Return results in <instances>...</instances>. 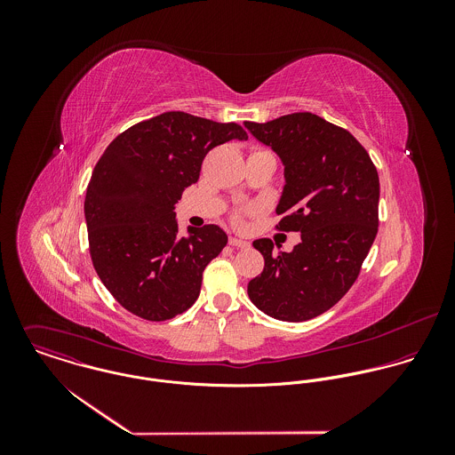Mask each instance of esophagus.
I'll return each instance as SVG.
<instances>
[{
    "mask_svg": "<svg viewBox=\"0 0 455 455\" xmlns=\"http://www.w3.org/2000/svg\"><path fill=\"white\" fill-rule=\"evenodd\" d=\"M229 245H231V247H238V249H247L251 243H249V242H245V240H240V238L229 236Z\"/></svg>",
    "mask_w": 455,
    "mask_h": 455,
    "instance_id": "34e87169",
    "label": "esophagus"
}]
</instances>
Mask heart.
Instances as JSON below:
<instances>
[{
    "label": "heart",
    "mask_w": 455,
    "mask_h": 455,
    "mask_svg": "<svg viewBox=\"0 0 455 455\" xmlns=\"http://www.w3.org/2000/svg\"><path fill=\"white\" fill-rule=\"evenodd\" d=\"M247 213V210H236L235 213H233V220H235V224H242L243 222V215Z\"/></svg>",
    "instance_id": "obj_1"
}]
</instances>
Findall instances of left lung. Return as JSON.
Returning a JSON list of instances; mask_svg holds the SVG:
<instances>
[{"instance_id": "left-lung-1", "label": "left lung", "mask_w": 455, "mask_h": 455, "mask_svg": "<svg viewBox=\"0 0 455 455\" xmlns=\"http://www.w3.org/2000/svg\"><path fill=\"white\" fill-rule=\"evenodd\" d=\"M245 128L285 166L276 229L301 233L292 252L273 254L267 238L254 242L264 269L249 282V298L273 319L303 323L334 307L357 280L379 231V173L348 131L315 114Z\"/></svg>"}]
</instances>
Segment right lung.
<instances>
[{
    "instance_id": "add662e5",
    "label": "right lung",
    "mask_w": 455,
    "mask_h": 455,
    "mask_svg": "<svg viewBox=\"0 0 455 455\" xmlns=\"http://www.w3.org/2000/svg\"><path fill=\"white\" fill-rule=\"evenodd\" d=\"M235 138H249L236 123L164 112L121 132L96 163L84 201L89 252L132 315L161 323L195 305L203 271L228 235L206 224L182 238L173 208L197 182L204 156Z\"/></svg>"
}]
</instances>
